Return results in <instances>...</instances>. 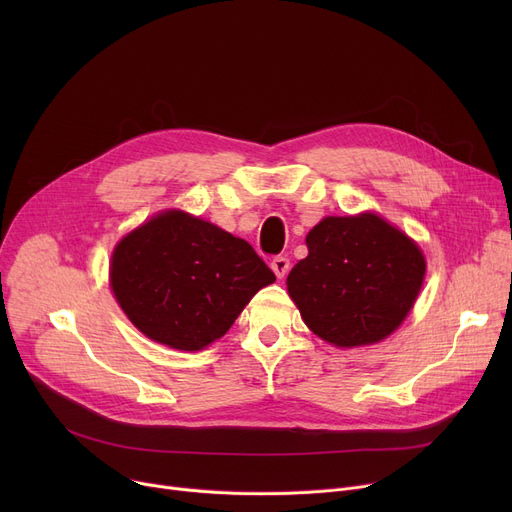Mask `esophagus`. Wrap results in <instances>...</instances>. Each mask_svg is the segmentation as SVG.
Here are the masks:
<instances>
[{
  "label": "esophagus",
  "instance_id": "34e87169",
  "mask_svg": "<svg viewBox=\"0 0 512 512\" xmlns=\"http://www.w3.org/2000/svg\"><path fill=\"white\" fill-rule=\"evenodd\" d=\"M272 270H274V274H276L278 278H284V276L288 274V270H290V259L284 257V255L274 257V259H272Z\"/></svg>",
  "mask_w": 512,
  "mask_h": 512
}]
</instances>
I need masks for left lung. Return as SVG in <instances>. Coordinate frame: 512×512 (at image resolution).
Segmentation results:
<instances>
[{
	"label": "left lung",
	"instance_id": "8db88e82",
	"mask_svg": "<svg viewBox=\"0 0 512 512\" xmlns=\"http://www.w3.org/2000/svg\"><path fill=\"white\" fill-rule=\"evenodd\" d=\"M307 249L288 274V294L307 328L336 346L392 334L423 284L419 247L375 213L321 220L307 234Z\"/></svg>",
	"mask_w": 512,
	"mask_h": 512
}]
</instances>
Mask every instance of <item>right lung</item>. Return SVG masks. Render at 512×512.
<instances>
[{
    "mask_svg": "<svg viewBox=\"0 0 512 512\" xmlns=\"http://www.w3.org/2000/svg\"><path fill=\"white\" fill-rule=\"evenodd\" d=\"M274 280L247 240L174 209L126 234L110 265L128 319L178 351H201L222 338L253 294Z\"/></svg>",
    "mask_w": 512,
    "mask_h": 512,
    "instance_id": "1",
    "label": "right lung"
}]
</instances>
